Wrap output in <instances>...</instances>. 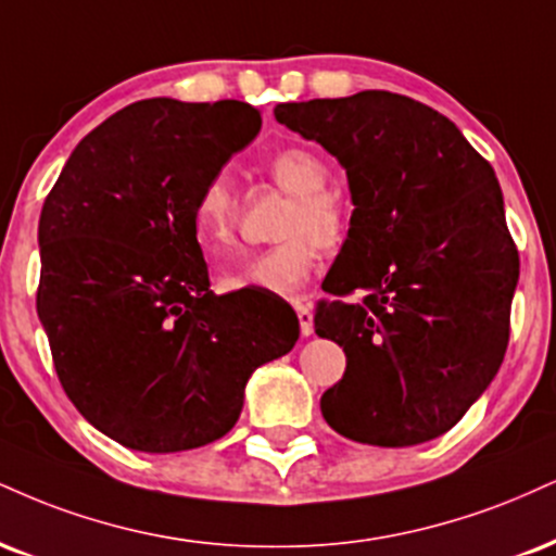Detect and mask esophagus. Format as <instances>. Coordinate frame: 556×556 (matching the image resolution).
Masks as SVG:
<instances>
[{"instance_id": "obj_1", "label": "esophagus", "mask_w": 556, "mask_h": 556, "mask_svg": "<svg viewBox=\"0 0 556 556\" xmlns=\"http://www.w3.org/2000/svg\"><path fill=\"white\" fill-rule=\"evenodd\" d=\"M295 313H298V320H300V333H303V337H311V333H313V311L305 303L295 300Z\"/></svg>"}]
</instances>
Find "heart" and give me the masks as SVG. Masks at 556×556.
I'll return each mask as SVG.
<instances>
[{
    "label": "heart",
    "instance_id": "b5f03b06",
    "mask_svg": "<svg viewBox=\"0 0 556 556\" xmlns=\"http://www.w3.org/2000/svg\"><path fill=\"white\" fill-rule=\"evenodd\" d=\"M266 170L279 189L292 193L287 204L279 240L271 249L240 256L227 266L219 285L227 292L266 290L287 295L316 269L318 251H333L350 236V212L339 193L326 189L329 165L307 147H279L266 160ZM240 202L230 173L219 170L206 178L191 210V230L197 243L217 256L236 243Z\"/></svg>",
    "mask_w": 556,
    "mask_h": 556
}]
</instances>
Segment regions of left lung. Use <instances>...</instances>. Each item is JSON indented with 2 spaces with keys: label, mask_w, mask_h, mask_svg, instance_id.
<instances>
[{
  "label": "left lung",
  "mask_w": 556,
  "mask_h": 556,
  "mask_svg": "<svg viewBox=\"0 0 556 556\" xmlns=\"http://www.w3.org/2000/svg\"><path fill=\"white\" fill-rule=\"evenodd\" d=\"M274 116L344 165L354 204L333 300L313 316L346 354L324 419L367 445L440 438L492 383L510 339L520 261L492 165L451 118L396 92L279 103Z\"/></svg>",
  "instance_id": "1"
}]
</instances>
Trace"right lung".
<instances>
[{
	"instance_id": "1",
	"label": "right lung",
	"mask_w": 556,
	"mask_h": 556,
	"mask_svg": "<svg viewBox=\"0 0 556 556\" xmlns=\"http://www.w3.org/2000/svg\"><path fill=\"white\" fill-rule=\"evenodd\" d=\"M261 129L240 100H139L75 147L38 223V318L77 412L126 447L214 443L251 372L300 337L290 305L214 295L191 210Z\"/></svg>"
}]
</instances>
